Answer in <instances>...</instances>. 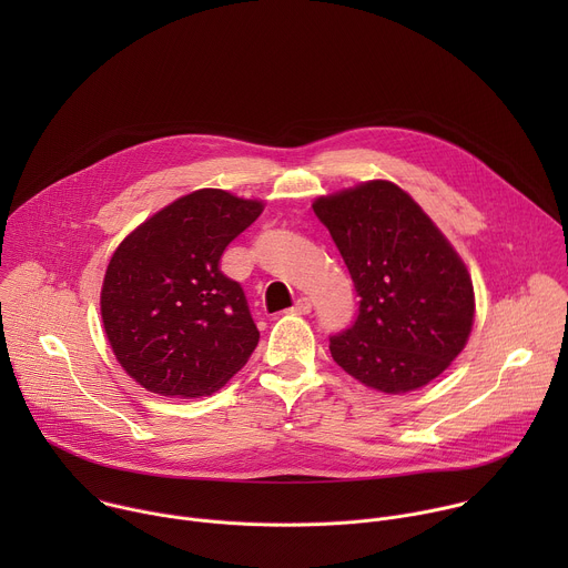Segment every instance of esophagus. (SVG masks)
Instances as JSON below:
<instances>
[{
	"label": "esophagus",
	"mask_w": 568,
	"mask_h": 568,
	"mask_svg": "<svg viewBox=\"0 0 568 568\" xmlns=\"http://www.w3.org/2000/svg\"><path fill=\"white\" fill-rule=\"evenodd\" d=\"M310 310H312V301H310L307 296H301V298H296V303L292 305L290 312H294V314H307Z\"/></svg>",
	"instance_id": "1"
}]
</instances>
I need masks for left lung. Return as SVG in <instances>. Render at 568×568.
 <instances>
[{
    "instance_id": "1",
    "label": "left lung",
    "mask_w": 568,
    "mask_h": 568,
    "mask_svg": "<svg viewBox=\"0 0 568 568\" xmlns=\"http://www.w3.org/2000/svg\"><path fill=\"white\" fill-rule=\"evenodd\" d=\"M359 296L353 326L331 337L333 359L362 384L407 393L438 377L465 348L474 287L429 215L386 180L318 197Z\"/></svg>"
}]
</instances>
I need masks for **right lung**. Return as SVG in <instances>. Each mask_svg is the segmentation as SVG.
Returning a JSON list of instances; mask_svg holds the SVG:
<instances>
[{
  "mask_svg": "<svg viewBox=\"0 0 568 568\" xmlns=\"http://www.w3.org/2000/svg\"><path fill=\"white\" fill-rule=\"evenodd\" d=\"M261 213L258 200L200 189L116 247L101 290L103 328L123 371L150 393L211 395L252 357L261 333L220 258Z\"/></svg>",
  "mask_w": 568,
  "mask_h": 568,
  "instance_id": "right-lung-1",
  "label": "right lung"
}]
</instances>
